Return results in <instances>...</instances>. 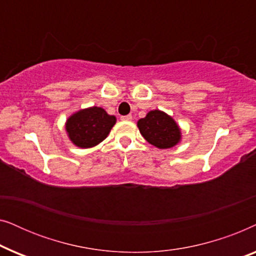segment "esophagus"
<instances>
[{"instance_id": "1", "label": "esophagus", "mask_w": 256, "mask_h": 256, "mask_svg": "<svg viewBox=\"0 0 256 256\" xmlns=\"http://www.w3.org/2000/svg\"><path fill=\"white\" fill-rule=\"evenodd\" d=\"M121 120L122 121H132V115H124V116H121Z\"/></svg>"}]
</instances>
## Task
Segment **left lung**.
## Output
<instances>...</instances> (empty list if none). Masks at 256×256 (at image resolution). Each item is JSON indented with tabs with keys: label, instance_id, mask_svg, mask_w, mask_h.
<instances>
[{
	"label": "left lung",
	"instance_id": "8db88e82",
	"mask_svg": "<svg viewBox=\"0 0 256 256\" xmlns=\"http://www.w3.org/2000/svg\"><path fill=\"white\" fill-rule=\"evenodd\" d=\"M140 132L146 142L158 149L172 148L182 140L180 126L170 115L160 110H150L138 121Z\"/></svg>",
	"mask_w": 256,
	"mask_h": 256
}]
</instances>
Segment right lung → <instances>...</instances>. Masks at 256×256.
I'll return each instance as SVG.
<instances>
[{
	"label": "right lung",
	"instance_id": "obj_1",
	"mask_svg": "<svg viewBox=\"0 0 256 256\" xmlns=\"http://www.w3.org/2000/svg\"><path fill=\"white\" fill-rule=\"evenodd\" d=\"M116 124L114 115L101 107H88L73 113L65 124L68 136L73 144L82 149L92 148L102 142Z\"/></svg>",
	"mask_w": 256,
	"mask_h": 256
}]
</instances>
